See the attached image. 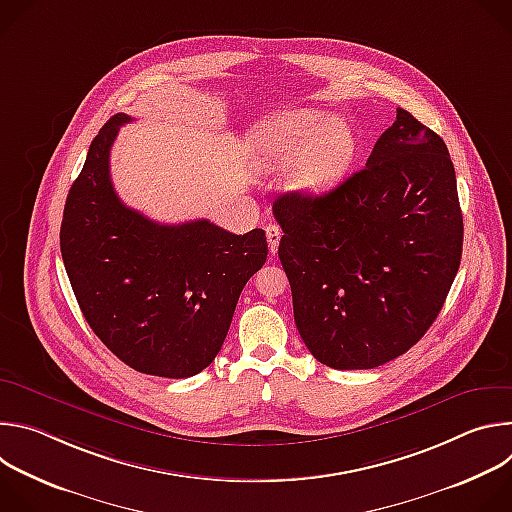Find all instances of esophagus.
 <instances>
[{
  "mask_svg": "<svg viewBox=\"0 0 512 512\" xmlns=\"http://www.w3.org/2000/svg\"><path fill=\"white\" fill-rule=\"evenodd\" d=\"M265 235H267V243H269V251L271 255L277 253V247H279V241H281V229L277 225H269L265 229Z\"/></svg>",
  "mask_w": 512,
  "mask_h": 512,
  "instance_id": "esophagus-1",
  "label": "esophagus"
}]
</instances>
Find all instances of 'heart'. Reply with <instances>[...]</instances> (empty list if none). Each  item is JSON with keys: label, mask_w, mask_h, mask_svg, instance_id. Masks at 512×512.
I'll list each match as a JSON object with an SVG mask.
<instances>
[{"label": "heart", "mask_w": 512, "mask_h": 512, "mask_svg": "<svg viewBox=\"0 0 512 512\" xmlns=\"http://www.w3.org/2000/svg\"><path fill=\"white\" fill-rule=\"evenodd\" d=\"M251 148L257 166L265 172L285 170L296 161L289 188L318 198L344 180L354 162L358 139L344 117H326L316 109H291L261 119L253 129Z\"/></svg>", "instance_id": "obj_1"}]
</instances>
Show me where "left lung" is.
Listing matches in <instances>:
<instances>
[{"label":"left lung","instance_id":"8db88e82","mask_svg":"<svg viewBox=\"0 0 512 512\" xmlns=\"http://www.w3.org/2000/svg\"><path fill=\"white\" fill-rule=\"evenodd\" d=\"M300 336L330 369H375L433 324L462 259L464 221L444 139L397 109L360 172L324 196L273 204Z\"/></svg>","mask_w":512,"mask_h":512}]
</instances>
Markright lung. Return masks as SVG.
Wrapping results in <instances>:
<instances>
[{"instance_id": "obj_1", "label": "right lung", "mask_w": 512, "mask_h": 512, "mask_svg": "<svg viewBox=\"0 0 512 512\" xmlns=\"http://www.w3.org/2000/svg\"><path fill=\"white\" fill-rule=\"evenodd\" d=\"M125 113L93 139L66 196L60 251L81 312L127 367L168 379L198 375L221 350L245 283L267 259L261 229L160 225L125 206L109 154Z\"/></svg>"}]
</instances>
